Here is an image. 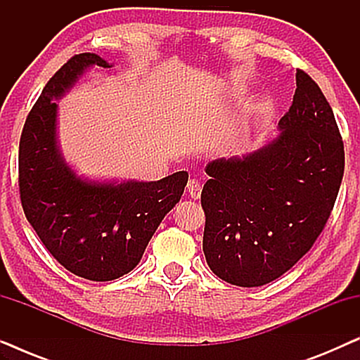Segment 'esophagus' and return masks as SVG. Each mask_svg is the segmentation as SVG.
I'll return each instance as SVG.
<instances>
[{"label": "esophagus", "mask_w": 360, "mask_h": 360, "mask_svg": "<svg viewBox=\"0 0 360 360\" xmlns=\"http://www.w3.org/2000/svg\"><path fill=\"white\" fill-rule=\"evenodd\" d=\"M201 188H203V186H201L200 181L195 180V179H191L188 181V185H186V190H188V193H190V196L193 200H198L200 198V196H201Z\"/></svg>", "instance_id": "esophagus-1"}]
</instances>
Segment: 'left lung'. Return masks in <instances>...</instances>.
Masks as SVG:
<instances>
[{"instance_id": "1", "label": "left lung", "mask_w": 360, "mask_h": 360, "mask_svg": "<svg viewBox=\"0 0 360 360\" xmlns=\"http://www.w3.org/2000/svg\"><path fill=\"white\" fill-rule=\"evenodd\" d=\"M278 131L259 149L205 169L203 252L213 274L238 287L270 283L311 249L342 181L344 144L333 110L302 70Z\"/></svg>"}]
</instances>
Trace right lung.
Returning <instances> with one entry per match:
<instances>
[{"instance_id":"1","label":"right lung","mask_w":360,"mask_h":360,"mask_svg":"<svg viewBox=\"0 0 360 360\" xmlns=\"http://www.w3.org/2000/svg\"><path fill=\"white\" fill-rule=\"evenodd\" d=\"M91 67L111 68L96 53L72 57L29 112L19 142V191L24 214L49 252L93 282L131 272L188 181L175 172L157 181L95 180L67 164L57 134L58 105Z\"/></svg>"}]
</instances>
